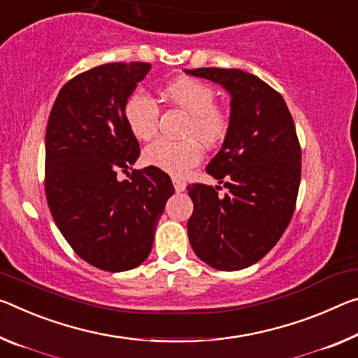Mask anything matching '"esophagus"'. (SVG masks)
Returning <instances> with one entry per match:
<instances>
[{"label":"esophagus","instance_id":"obj_1","mask_svg":"<svg viewBox=\"0 0 358 358\" xmlns=\"http://www.w3.org/2000/svg\"><path fill=\"white\" fill-rule=\"evenodd\" d=\"M172 183H173V188H175V191L177 192H181V191H185V188H186V183L183 180H180V178H172Z\"/></svg>","mask_w":358,"mask_h":358}]
</instances>
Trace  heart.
Here are the masks:
<instances>
[{"mask_svg": "<svg viewBox=\"0 0 358 358\" xmlns=\"http://www.w3.org/2000/svg\"><path fill=\"white\" fill-rule=\"evenodd\" d=\"M169 101L189 115L186 140L159 138L146 146L145 162L173 177H185L202 159L201 141L207 148L218 146L231 127V116L224 106L215 103L217 92L210 84L196 78H178L164 89ZM124 121L130 134L138 140H150L157 130L159 106L143 90H135L124 103Z\"/></svg>", "mask_w": 358, "mask_h": 358, "instance_id": "heart-1", "label": "heart"}]
</instances>
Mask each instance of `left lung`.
<instances>
[{
	"instance_id": "8db88e82",
	"label": "left lung",
	"mask_w": 358,
	"mask_h": 358,
	"mask_svg": "<svg viewBox=\"0 0 358 358\" xmlns=\"http://www.w3.org/2000/svg\"><path fill=\"white\" fill-rule=\"evenodd\" d=\"M188 75L231 94V127L207 173L228 188L194 183L188 236L194 253L218 271L259 261L285 232L296 207L301 146L285 100L258 76L236 68H196Z\"/></svg>"
}]
</instances>
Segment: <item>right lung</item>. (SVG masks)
Instances as JSON below:
<instances>
[{
  "instance_id": "obj_1",
  "label": "right lung",
  "mask_w": 358,
  "mask_h": 358,
  "mask_svg": "<svg viewBox=\"0 0 358 358\" xmlns=\"http://www.w3.org/2000/svg\"><path fill=\"white\" fill-rule=\"evenodd\" d=\"M150 70L143 62H116L79 73L60 89L49 115V210L78 257L101 271H129L148 258L175 192L169 175L152 166L117 180L140 156L124 103Z\"/></svg>"
}]
</instances>
